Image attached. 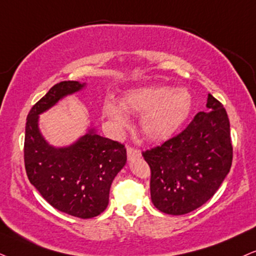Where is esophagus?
<instances>
[{
  "label": "esophagus",
  "mask_w": 256,
  "mask_h": 256,
  "mask_svg": "<svg viewBox=\"0 0 256 256\" xmlns=\"http://www.w3.org/2000/svg\"><path fill=\"white\" fill-rule=\"evenodd\" d=\"M127 156H128V160H134V159H138V158H141V152L138 150V148L127 147Z\"/></svg>",
  "instance_id": "1"
}]
</instances>
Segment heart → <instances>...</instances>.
Wrapping results in <instances>:
<instances>
[{
  "instance_id": "1",
  "label": "heart",
  "mask_w": 256,
  "mask_h": 256,
  "mask_svg": "<svg viewBox=\"0 0 256 256\" xmlns=\"http://www.w3.org/2000/svg\"><path fill=\"white\" fill-rule=\"evenodd\" d=\"M191 109L192 96L188 89L164 85L129 90L122 103L114 97H108L103 103V115L118 130L129 124L128 112L141 115V130L152 141L171 138L184 124Z\"/></svg>"
}]
</instances>
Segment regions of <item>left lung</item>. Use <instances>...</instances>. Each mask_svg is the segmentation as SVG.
I'll use <instances>...</instances> for the list:
<instances>
[{"label": "left lung", "mask_w": 256, "mask_h": 256, "mask_svg": "<svg viewBox=\"0 0 256 256\" xmlns=\"http://www.w3.org/2000/svg\"><path fill=\"white\" fill-rule=\"evenodd\" d=\"M206 108L180 134L142 153L150 167V198L162 212L185 215L198 209L216 194L230 171L228 115L210 94Z\"/></svg>", "instance_id": "left-lung-1"}]
</instances>
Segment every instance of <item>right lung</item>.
Listing matches in <instances>:
<instances>
[{"label": "right lung", "instance_id": "1", "mask_svg": "<svg viewBox=\"0 0 256 256\" xmlns=\"http://www.w3.org/2000/svg\"><path fill=\"white\" fill-rule=\"evenodd\" d=\"M84 86L60 82L34 104L27 116L24 156L28 179L45 200L62 212L86 220L108 206L112 182L127 162L124 144L90 128L70 146L53 147L39 129L40 114Z\"/></svg>", "mask_w": 256, "mask_h": 256}]
</instances>
